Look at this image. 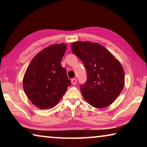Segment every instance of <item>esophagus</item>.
I'll return each mask as SVG.
<instances>
[{
	"label": "esophagus",
	"instance_id": "1",
	"mask_svg": "<svg viewBox=\"0 0 147 147\" xmlns=\"http://www.w3.org/2000/svg\"><path fill=\"white\" fill-rule=\"evenodd\" d=\"M71 83L73 84V85H75L76 84V78H73L71 79Z\"/></svg>",
	"mask_w": 147,
	"mask_h": 147
}]
</instances>
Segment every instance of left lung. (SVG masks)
I'll return each mask as SVG.
<instances>
[{"label":"left lung","mask_w":147,"mask_h":147,"mask_svg":"<svg viewBox=\"0 0 147 147\" xmlns=\"http://www.w3.org/2000/svg\"><path fill=\"white\" fill-rule=\"evenodd\" d=\"M71 49L86 69L87 81L80 88L85 100L96 108L112 104L124 84V73L120 62L97 43L74 42Z\"/></svg>","instance_id":"left-lung-1"}]
</instances>
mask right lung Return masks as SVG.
<instances>
[{"mask_svg": "<svg viewBox=\"0 0 147 147\" xmlns=\"http://www.w3.org/2000/svg\"><path fill=\"white\" fill-rule=\"evenodd\" d=\"M65 44L53 45L34 56L23 78L27 97L40 109L53 108L65 93L71 81L61 61Z\"/></svg>", "mask_w": 147, "mask_h": 147, "instance_id": "right-lung-1", "label": "right lung"}]
</instances>
